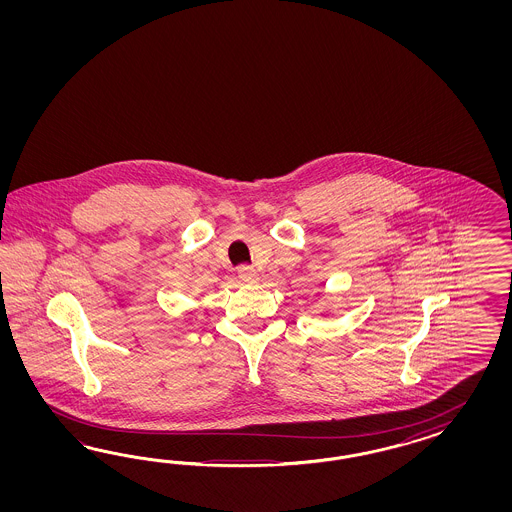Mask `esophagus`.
<instances>
[{
    "label": "esophagus",
    "mask_w": 512,
    "mask_h": 512,
    "mask_svg": "<svg viewBox=\"0 0 512 512\" xmlns=\"http://www.w3.org/2000/svg\"><path fill=\"white\" fill-rule=\"evenodd\" d=\"M238 278L242 279L244 283H248V285H253V283H259V272L255 270V268H251V266H240V270H238Z\"/></svg>",
    "instance_id": "obj_1"
}]
</instances>
